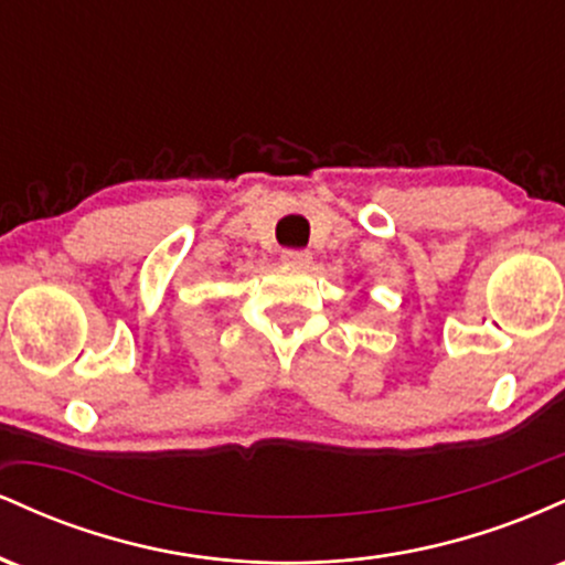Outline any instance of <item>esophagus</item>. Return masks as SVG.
I'll list each match as a JSON object with an SVG mask.
<instances>
[{
  "label": "esophagus",
  "mask_w": 565,
  "mask_h": 565,
  "mask_svg": "<svg viewBox=\"0 0 565 565\" xmlns=\"http://www.w3.org/2000/svg\"><path fill=\"white\" fill-rule=\"evenodd\" d=\"M281 263L291 265V268H308V265L313 263V255L305 249H287L281 252Z\"/></svg>",
  "instance_id": "1"
}]
</instances>
